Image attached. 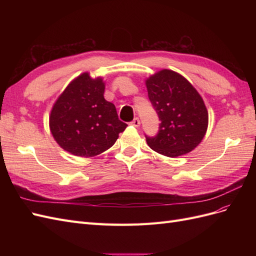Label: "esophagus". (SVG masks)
Listing matches in <instances>:
<instances>
[{"instance_id": "obj_1", "label": "esophagus", "mask_w": 256, "mask_h": 256, "mask_svg": "<svg viewBox=\"0 0 256 256\" xmlns=\"http://www.w3.org/2000/svg\"><path fill=\"white\" fill-rule=\"evenodd\" d=\"M140 120H138V118H136L132 122H130V125H132V126H134V127H138L140 126Z\"/></svg>"}]
</instances>
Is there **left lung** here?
Returning <instances> with one entry per match:
<instances>
[{"label":"left lung","instance_id":"left-lung-1","mask_svg":"<svg viewBox=\"0 0 256 256\" xmlns=\"http://www.w3.org/2000/svg\"><path fill=\"white\" fill-rule=\"evenodd\" d=\"M145 83L161 122L156 136H145L147 144L172 158L194 150L208 126V112L198 90L182 74L168 69L152 74Z\"/></svg>","mask_w":256,"mask_h":256}]
</instances>
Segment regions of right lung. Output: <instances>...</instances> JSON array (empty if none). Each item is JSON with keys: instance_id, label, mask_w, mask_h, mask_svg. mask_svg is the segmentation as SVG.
Masks as SVG:
<instances>
[{"instance_id": "obj_1", "label": "right lung", "mask_w": 256, "mask_h": 256, "mask_svg": "<svg viewBox=\"0 0 256 256\" xmlns=\"http://www.w3.org/2000/svg\"><path fill=\"white\" fill-rule=\"evenodd\" d=\"M102 78L88 72L68 84L54 104L50 130L58 144L74 156L94 157L109 150L128 126L104 97Z\"/></svg>"}]
</instances>
